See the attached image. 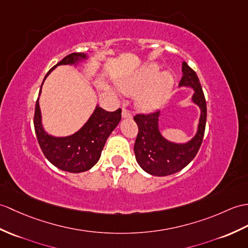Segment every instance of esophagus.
<instances>
[{
	"instance_id": "obj_1",
	"label": "esophagus",
	"mask_w": 248,
	"mask_h": 248,
	"mask_svg": "<svg viewBox=\"0 0 248 248\" xmlns=\"http://www.w3.org/2000/svg\"><path fill=\"white\" fill-rule=\"evenodd\" d=\"M122 116H123V118H131L132 117V114L126 110V108H123V112H122Z\"/></svg>"
}]
</instances>
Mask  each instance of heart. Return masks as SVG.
<instances>
[{
    "label": "heart",
    "mask_w": 248,
    "mask_h": 248,
    "mask_svg": "<svg viewBox=\"0 0 248 248\" xmlns=\"http://www.w3.org/2000/svg\"><path fill=\"white\" fill-rule=\"evenodd\" d=\"M174 79L169 72L159 74L156 64H148L134 76L125 78L118 86L126 95L137 96V106L142 111H152L163 105L173 88Z\"/></svg>",
    "instance_id": "1"
}]
</instances>
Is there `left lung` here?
<instances>
[{"instance_id":"8db88e82","label":"left lung","mask_w":248,"mask_h":248,"mask_svg":"<svg viewBox=\"0 0 248 248\" xmlns=\"http://www.w3.org/2000/svg\"><path fill=\"white\" fill-rule=\"evenodd\" d=\"M183 77L178 86L193 90L191 100L200 108L197 133L186 142L167 140L159 131L160 112L149 115L138 114L134 117L138 125V135L134 145L136 162L147 173L167 176L176 173L191 162L202 145L206 125L207 108L204 93L197 74L186 62L182 64Z\"/></svg>"}]
</instances>
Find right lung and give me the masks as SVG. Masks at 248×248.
<instances>
[{
    "mask_svg": "<svg viewBox=\"0 0 248 248\" xmlns=\"http://www.w3.org/2000/svg\"><path fill=\"white\" fill-rule=\"evenodd\" d=\"M88 60L89 55L83 53H73L68 55L49 70L44 77V80L57 66H78ZM42 85L39 96L41 95ZM120 119H122L120 108L115 112H107L97 105L88 122L77 132L68 136H55L49 134L44 129L38 98L36 110H34L33 124L38 142L45 157L60 170L71 172V173H80V172L90 170L99 160L108 137L118 125Z\"/></svg>",
    "mask_w": 248,
    "mask_h": 248,
    "instance_id": "obj_1",
    "label": "right lung"
}]
</instances>
